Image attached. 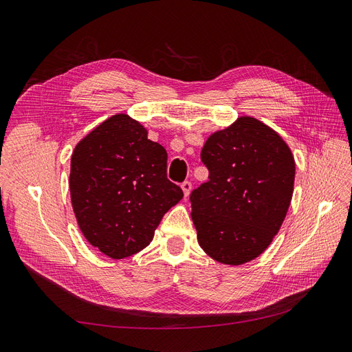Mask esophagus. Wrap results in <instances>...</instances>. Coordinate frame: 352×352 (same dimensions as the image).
Wrapping results in <instances>:
<instances>
[{"label": "esophagus", "mask_w": 352, "mask_h": 352, "mask_svg": "<svg viewBox=\"0 0 352 352\" xmlns=\"http://www.w3.org/2000/svg\"><path fill=\"white\" fill-rule=\"evenodd\" d=\"M180 188H182V190H184L185 198H188L189 194H190V190H192V184H190V182H184L182 185H180Z\"/></svg>", "instance_id": "1"}]
</instances>
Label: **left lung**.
<instances>
[{"label": "left lung", "mask_w": 352, "mask_h": 352, "mask_svg": "<svg viewBox=\"0 0 352 352\" xmlns=\"http://www.w3.org/2000/svg\"><path fill=\"white\" fill-rule=\"evenodd\" d=\"M201 160L208 182L190 194L199 247L228 265L257 258L279 232L292 199L289 145L261 120L241 116L207 138Z\"/></svg>", "instance_id": "8db88e82"}]
</instances>
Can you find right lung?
Here are the masks:
<instances>
[{
	"label": "right lung",
	"mask_w": 352,
	"mask_h": 352,
	"mask_svg": "<svg viewBox=\"0 0 352 352\" xmlns=\"http://www.w3.org/2000/svg\"><path fill=\"white\" fill-rule=\"evenodd\" d=\"M167 151L129 114L117 113L74 146L70 198L83 236L120 260L150 245L166 212L184 198L167 179Z\"/></svg>",
	"instance_id": "obj_1"
}]
</instances>
